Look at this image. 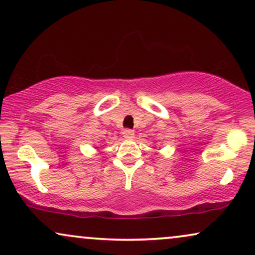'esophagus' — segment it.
<instances>
[{"label":"esophagus","mask_w":255,"mask_h":255,"mask_svg":"<svg viewBox=\"0 0 255 255\" xmlns=\"http://www.w3.org/2000/svg\"><path fill=\"white\" fill-rule=\"evenodd\" d=\"M122 135H124V137H126V138H131V137H134V130H131V129H124V131H122Z\"/></svg>","instance_id":"esophagus-1"}]
</instances>
